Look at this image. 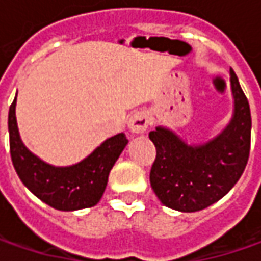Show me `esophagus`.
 I'll list each match as a JSON object with an SVG mask.
<instances>
[{"mask_svg": "<svg viewBox=\"0 0 261 261\" xmlns=\"http://www.w3.org/2000/svg\"><path fill=\"white\" fill-rule=\"evenodd\" d=\"M127 126L134 134H144L148 129V126H149V116L144 110L135 112L134 115L129 117Z\"/></svg>", "mask_w": 261, "mask_h": 261, "instance_id": "obj_1", "label": "esophagus"}]
</instances>
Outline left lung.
<instances>
[{
	"instance_id": "obj_1",
	"label": "left lung",
	"mask_w": 261,
	"mask_h": 261,
	"mask_svg": "<svg viewBox=\"0 0 261 261\" xmlns=\"http://www.w3.org/2000/svg\"><path fill=\"white\" fill-rule=\"evenodd\" d=\"M236 110L231 123L214 141L189 146L164 127L149 132L156 156L149 181L163 205L180 212L202 211L234 187L250 155V106L236 72L231 69Z\"/></svg>"
}]
</instances>
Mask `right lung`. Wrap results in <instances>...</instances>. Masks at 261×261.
Wrapping results in <instances>:
<instances>
[{"label":"right lung","mask_w":261,"mask_h":261,"mask_svg":"<svg viewBox=\"0 0 261 261\" xmlns=\"http://www.w3.org/2000/svg\"><path fill=\"white\" fill-rule=\"evenodd\" d=\"M10 154L23 185L46 205L59 211L91 207L105 193L116 160L127 144L125 134L106 139L93 154L71 167H52L33 155L21 142L15 120V98L8 112Z\"/></svg>","instance_id":"add662e5"}]
</instances>
